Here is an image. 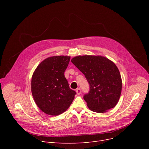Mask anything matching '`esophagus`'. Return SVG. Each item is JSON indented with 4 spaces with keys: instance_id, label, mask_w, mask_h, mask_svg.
Returning <instances> with one entry per match:
<instances>
[{
    "instance_id": "esophagus-1",
    "label": "esophagus",
    "mask_w": 149,
    "mask_h": 149,
    "mask_svg": "<svg viewBox=\"0 0 149 149\" xmlns=\"http://www.w3.org/2000/svg\"><path fill=\"white\" fill-rule=\"evenodd\" d=\"M76 92H77V95H80V93H81V89H80V88L77 89H76Z\"/></svg>"
}]
</instances>
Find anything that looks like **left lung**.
I'll return each mask as SVG.
<instances>
[{"label":"left lung","instance_id":"1","mask_svg":"<svg viewBox=\"0 0 149 149\" xmlns=\"http://www.w3.org/2000/svg\"><path fill=\"white\" fill-rule=\"evenodd\" d=\"M72 63L84 75L89 91L83 97L91 111L104 113L118 103L122 80L119 70L113 61L100 56H79Z\"/></svg>","mask_w":149,"mask_h":149}]
</instances>
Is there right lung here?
I'll list each match as a JSON object with an SVG mask.
<instances>
[{"label":"right lung","instance_id":"obj_1","mask_svg":"<svg viewBox=\"0 0 149 149\" xmlns=\"http://www.w3.org/2000/svg\"><path fill=\"white\" fill-rule=\"evenodd\" d=\"M69 56L48 57L37 67L31 79V92L40 110L49 115L65 112L72 103L76 92L70 89L65 71Z\"/></svg>","mask_w":149,"mask_h":149}]
</instances>
